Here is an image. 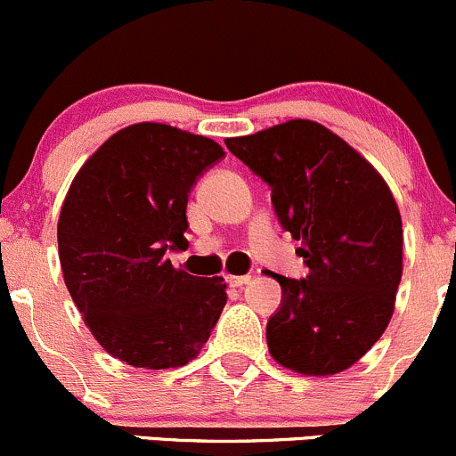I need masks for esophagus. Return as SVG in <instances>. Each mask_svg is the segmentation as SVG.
Here are the masks:
<instances>
[{
  "instance_id": "esophagus-1",
  "label": "esophagus",
  "mask_w": 456,
  "mask_h": 456,
  "mask_svg": "<svg viewBox=\"0 0 456 456\" xmlns=\"http://www.w3.org/2000/svg\"><path fill=\"white\" fill-rule=\"evenodd\" d=\"M227 281L232 286H236V289H240V286L251 281V275H227Z\"/></svg>"
}]
</instances>
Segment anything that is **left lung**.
Masks as SVG:
<instances>
[{
  "label": "left lung",
  "mask_w": 456,
  "mask_h": 456,
  "mask_svg": "<svg viewBox=\"0 0 456 456\" xmlns=\"http://www.w3.org/2000/svg\"><path fill=\"white\" fill-rule=\"evenodd\" d=\"M271 188L281 229L301 242L304 280L271 273L281 304L268 352L304 376L352 367L389 325L402 280V218L365 157L313 119L224 142Z\"/></svg>",
  "instance_id": "left-lung-1"
}]
</instances>
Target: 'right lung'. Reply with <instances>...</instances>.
Returning a JSON list of instances; mask_svg holds the SVG:
<instances>
[{"label":"right lung","mask_w":456,"mask_h":456,"mask_svg":"<svg viewBox=\"0 0 456 456\" xmlns=\"http://www.w3.org/2000/svg\"><path fill=\"white\" fill-rule=\"evenodd\" d=\"M224 151L167 124L142 122L85 161L59 218L65 286L113 358L143 369L188 365L227 304L223 277L166 260L188 247V196Z\"/></svg>","instance_id":"right-lung-1"}]
</instances>
